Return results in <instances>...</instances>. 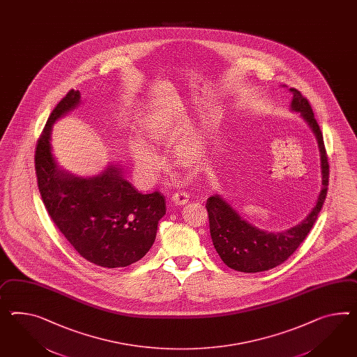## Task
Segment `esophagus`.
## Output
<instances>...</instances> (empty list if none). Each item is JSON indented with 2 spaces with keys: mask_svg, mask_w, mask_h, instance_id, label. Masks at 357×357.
Listing matches in <instances>:
<instances>
[{
  "mask_svg": "<svg viewBox=\"0 0 357 357\" xmlns=\"http://www.w3.org/2000/svg\"><path fill=\"white\" fill-rule=\"evenodd\" d=\"M189 194L185 192H174V197H172V201H174V204H177V206H183V204H186L188 202H189Z\"/></svg>",
  "mask_w": 357,
  "mask_h": 357,
  "instance_id": "1",
  "label": "esophagus"
}]
</instances>
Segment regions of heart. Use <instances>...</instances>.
Returning a JSON list of instances; mask_svg holds the SVG:
<instances>
[{
	"instance_id": "heart-1",
	"label": "heart",
	"mask_w": 357,
	"mask_h": 357,
	"mask_svg": "<svg viewBox=\"0 0 357 357\" xmlns=\"http://www.w3.org/2000/svg\"><path fill=\"white\" fill-rule=\"evenodd\" d=\"M142 133L147 141L153 145H162L171 142L174 130L160 116L150 114L142 121ZM204 141L201 136L186 139L176 149V162L186 169H194L202 165L206 158ZM130 153L138 168L145 174H154L160 168V158L153 149L142 144L141 141H133L130 144Z\"/></svg>"
}]
</instances>
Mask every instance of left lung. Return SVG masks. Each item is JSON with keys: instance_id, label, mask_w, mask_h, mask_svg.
Listing matches in <instances>:
<instances>
[{"instance_id": "left-lung-1", "label": "left lung", "mask_w": 357, "mask_h": 357, "mask_svg": "<svg viewBox=\"0 0 357 357\" xmlns=\"http://www.w3.org/2000/svg\"><path fill=\"white\" fill-rule=\"evenodd\" d=\"M290 92L293 93L291 109L301 112L303 119L310 124L319 142L322 189L311 213L299 225L282 233H269L255 228L242 219L219 195L210 197L206 208L208 212L213 246L221 260L229 268L238 272H264L287 260L310 233L328 194L329 162L320 126L314 119L308 100L295 88H290Z\"/></svg>"}]
</instances>
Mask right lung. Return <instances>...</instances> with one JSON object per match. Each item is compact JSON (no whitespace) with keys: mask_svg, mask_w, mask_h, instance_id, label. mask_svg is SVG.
I'll return each mask as SVG.
<instances>
[{"mask_svg":"<svg viewBox=\"0 0 357 357\" xmlns=\"http://www.w3.org/2000/svg\"><path fill=\"white\" fill-rule=\"evenodd\" d=\"M80 102L71 89L52 111L35 151L37 185L56 228L85 260L103 268L128 266L146 255L165 215L159 192H138L109 167L94 178H79L58 168L50 146L53 123Z\"/></svg>","mask_w":357,"mask_h":357,"instance_id":"obj_1","label":"right lung"}]
</instances>
